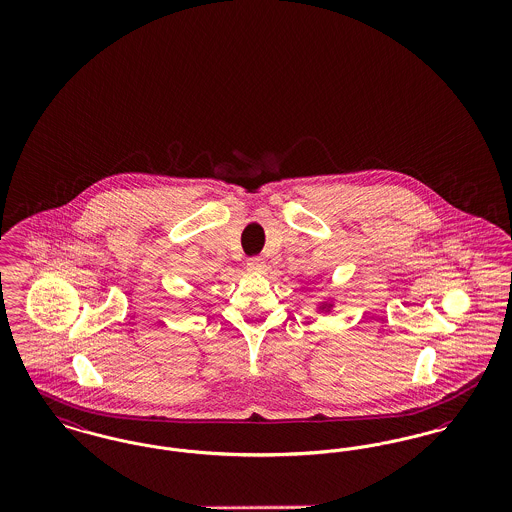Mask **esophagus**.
I'll return each mask as SVG.
<instances>
[{"label": "esophagus", "mask_w": 512, "mask_h": 512, "mask_svg": "<svg viewBox=\"0 0 512 512\" xmlns=\"http://www.w3.org/2000/svg\"><path fill=\"white\" fill-rule=\"evenodd\" d=\"M247 272L253 274V276H261V274L267 272V263L259 257H253V259L247 261Z\"/></svg>", "instance_id": "1"}]
</instances>
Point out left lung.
<instances>
[{"mask_svg": "<svg viewBox=\"0 0 512 512\" xmlns=\"http://www.w3.org/2000/svg\"><path fill=\"white\" fill-rule=\"evenodd\" d=\"M328 307H330L328 303H326V305H320V309H328Z\"/></svg>", "mask_w": 512, "mask_h": 512, "instance_id": "8db88e82", "label": "left lung"}]
</instances>
